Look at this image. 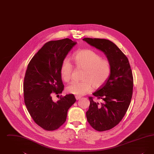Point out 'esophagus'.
Here are the masks:
<instances>
[{
	"mask_svg": "<svg viewBox=\"0 0 154 154\" xmlns=\"http://www.w3.org/2000/svg\"><path fill=\"white\" fill-rule=\"evenodd\" d=\"M75 97L76 100H78L80 99L81 96H75Z\"/></svg>",
	"mask_w": 154,
	"mask_h": 154,
	"instance_id": "obj_1",
	"label": "esophagus"
}]
</instances>
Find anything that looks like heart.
Returning a JSON list of instances; mask_svg holds the SVG:
<instances>
[{
	"label": "heart",
	"mask_w": 154,
	"mask_h": 154,
	"mask_svg": "<svg viewBox=\"0 0 154 154\" xmlns=\"http://www.w3.org/2000/svg\"><path fill=\"white\" fill-rule=\"evenodd\" d=\"M76 66L84 69L80 82L73 81L66 88L68 93L75 95H84L95 88H100L107 81L111 72L110 61L102 59L97 52L89 49L81 50L74 54L73 56ZM73 65L65 59L61 64L60 74L62 80L69 82L72 78Z\"/></svg>",
	"instance_id": "b5f03b06"
}]
</instances>
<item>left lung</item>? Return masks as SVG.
Returning <instances> with one entry per match:
<instances>
[{"label":"left lung","mask_w":154,"mask_h":154,"mask_svg":"<svg viewBox=\"0 0 154 154\" xmlns=\"http://www.w3.org/2000/svg\"><path fill=\"white\" fill-rule=\"evenodd\" d=\"M90 45L102 51L111 65L107 81L93 95L102 102L89 97L90 105L86 112L89 124L99 132L110 130L119 123L131 103L133 79L128 59L117 46L104 38H84Z\"/></svg>","instance_id":"8db88e82"}]
</instances>
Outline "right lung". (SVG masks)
Wrapping results in <instances>:
<instances>
[{"label":"right lung","mask_w":154,"mask_h":154,"mask_svg":"<svg viewBox=\"0 0 154 154\" xmlns=\"http://www.w3.org/2000/svg\"><path fill=\"white\" fill-rule=\"evenodd\" d=\"M77 42L69 38L50 41L30 60L23 82L24 102L34 121L46 131H54L66 121L69 108L75 102L73 94L55 102L52 94H62L64 85L60 69Z\"/></svg>","instance_id":"add662e5"}]
</instances>
